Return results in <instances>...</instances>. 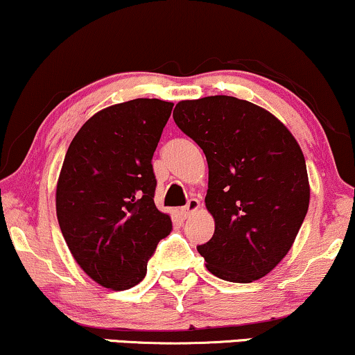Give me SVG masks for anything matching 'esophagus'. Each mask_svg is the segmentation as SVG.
<instances>
[{
	"instance_id": "esophagus-1",
	"label": "esophagus",
	"mask_w": 355,
	"mask_h": 355,
	"mask_svg": "<svg viewBox=\"0 0 355 355\" xmlns=\"http://www.w3.org/2000/svg\"><path fill=\"white\" fill-rule=\"evenodd\" d=\"M198 208H200V202H198L197 198H191V200L187 202V205L181 208V213H182L184 218H189L192 215V213H196Z\"/></svg>"
}]
</instances>
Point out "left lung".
Listing matches in <instances>:
<instances>
[{
	"instance_id": "left-lung-1",
	"label": "left lung",
	"mask_w": 355,
	"mask_h": 355,
	"mask_svg": "<svg viewBox=\"0 0 355 355\" xmlns=\"http://www.w3.org/2000/svg\"><path fill=\"white\" fill-rule=\"evenodd\" d=\"M173 118L207 157L215 234L197 247L207 270L231 283L263 278L291 250L309 210L297 140L268 110L236 96L182 100Z\"/></svg>"
}]
</instances>
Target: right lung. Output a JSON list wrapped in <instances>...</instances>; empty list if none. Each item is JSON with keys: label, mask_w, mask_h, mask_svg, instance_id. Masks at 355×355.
<instances>
[{"label": "right lung", "mask_w": 355, "mask_h": 355, "mask_svg": "<svg viewBox=\"0 0 355 355\" xmlns=\"http://www.w3.org/2000/svg\"><path fill=\"white\" fill-rule=\"evenodd\" d=\"M171 101L135 98L100 110L67 148L56 216L77 265L111 291L139 284L155 247L173 230L155 207L152 158Z\"/></svg>", "instance_id": "right-lung-1"}]
</instances>
